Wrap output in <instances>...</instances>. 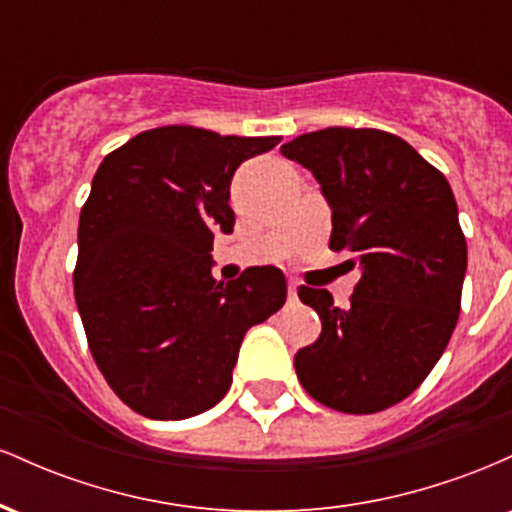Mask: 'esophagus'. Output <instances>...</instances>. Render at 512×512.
<instances>
[{
  "label": "esophagus",
  "mask_w": 512,
  "mask_h": 512,
  "mask_svg": "<svg viewBox=\"0 0 512 512\" xmlns=\"http://www.w3.org/2000/svg\"><path fill=\"white\" fill-rule=\"evenodd\" d=\"M289 301H298V281H289Z\"/></svg>",
  "instance_id": "esophagus-1"
}]
</instances>
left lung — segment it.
I'll list each match as a JSON object with an SVG mask.
<instances>
[{
    "label": "left lung",
    "instance_id": "left-lung-1",
    "mask_svg": "<svg viewBox=\"0 0 512 512\" xmlns=\"http://www.w3.org/2000/svg\"><path fill=\"white\" fill-rule=\"evenodd\" d=\"M281 154L320 182L330 248L351 252L361 272L349 308L325 289L298 291L322 320L293 358L298 380L330 409L383 411L424 383L457 325L467 243L455 195L414 146L380 129L327 127Z\"/></svg>",
    "mask_w": 512,
    "mask_h": 512
}]
</instances>
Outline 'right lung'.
Wrapping results in <instances>:
<instances>
[{
    "label": "right lung",
    "mask_w": 512,
    "mask_h": 512,
    "mask_svg": "<svg viewBox=\"0 0 512 512\" xmlns=\"http://www.w3.org/2000/svg\"><path fill=\"white\" fill-rule=\"evenodd\" d=\"M279 137L158 127L103 158L79 216L74 296L96 366L129 409L180 421L219 404L240 344L286 303L279 267L211 276L231 180Z\"/></svg>",
    "instance_id": "obj_1"
}]
</instances>
